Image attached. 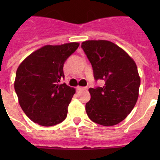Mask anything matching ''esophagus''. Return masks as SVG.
Instances as JSON below:
<instances>
[{"mask_svg":"<svg viewBox=\"0 0 160 160\" xmlns=\"http://www.w3.org/2000/svg\"><path fill=\"white\" fill-rule=\"evenodd\" d=\"M77 90H87L88 89V87H77Z\"/></svg>","mask_w":160,"mask_h":160,"instance_id":"obj_1","label":"esophagus"}]
</instances>
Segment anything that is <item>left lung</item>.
Here are the masks:
<instances>
[{"label": "left lung", "instance_id": "1", "mask_svg": "<svg viewBox=\"0 0 160 160\" xmlns=\"http://www.w3.org/2000/svg\"><path fill=\"white\" fill-rule=\"evenodd\" d=\"M81 48L89 59L96 81L102 88H90L86 112L91 121L104 126L120 123L130 114L138 97L140 77L133 59L119 46L106 40H89Z\"/></svg>", "mask_w": 160, "mask_h": 160}]
</instances>
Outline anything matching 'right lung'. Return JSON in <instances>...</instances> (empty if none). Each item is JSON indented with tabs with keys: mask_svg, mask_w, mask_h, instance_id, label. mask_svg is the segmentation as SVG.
Returning a JSON list of instances; mask_svg holds the SVG:
<instances>
[{
	"mask_svg": "<svg viewBox=\"0 0 160 160\" xmlns=\"http://www.w3.org/2000/svg\"><path fill=\"white\" fill-rule=\"evenodd\" d=\"M79 43L43 46L29 55L18 68L14 90L24 112L35 123L52 126L66 119L74 88L59 82L63 64Z\"/></svg>",
	"mask_w": 160,
	"mask_h": 160,
	"instance_id": "obj_1",
	"label": "right lung"
}]
</instances>
